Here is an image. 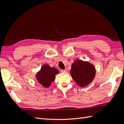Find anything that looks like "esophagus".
Wrapping results in <instances>:
<instances>
[{
	"label": "esophagus",
	"instance_id": "34e87169",
	"mask_svg": "<svg viewBox=\"0 0 124 124\" xmlns=\"http://www.w3.org/2000/svg\"><path fill=\"white\" fill-rule=\"evenodd\" d=\"M61 72H63V73H65V72H67V71H66V70H61Z\"/></svg>",
	"mask_w": 124,
	"mask_h": 124
}]
</instances>
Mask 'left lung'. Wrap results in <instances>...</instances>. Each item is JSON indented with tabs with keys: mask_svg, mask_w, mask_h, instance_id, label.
Wrapping results in <instances>:
<instances>
[{
	"mask_svg": "<svg viewBox=\"0 0 124 124\" xmlns=\"http://www.w3.org/2000/svg\"><path fill=\"white\" fill-rule=\"evenodd\" d=\"M70 73L76 83L83 87L93 81L95 77L96 70L94 66L88 62L77 59L71 66Z\"/></svg>",
	"mask_w": 124,
	"mask_h": 124,
	"instance_id": "8db88e82",
	"label": "left lung"
}]
</instances>
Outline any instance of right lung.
<instances>
[{
  "mask_svg": "<svg viewBox=\"0 0 124 124\" xmlns=\"http://www.w3.org/2000/svg\"><path fill=\"white\" fill-rule=\"evenodd\" d=\"M57 73L58 70L57 69L54 67L52 68L48 65H44L37 73V80L40 84L47 88L54 81L55 77Z\"/></svg>",
  "mask_w": 124,
  "mask_h": 124,
  "instance_id": "1",
  "label": "right lung"
}]
</instances>
